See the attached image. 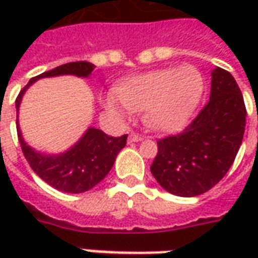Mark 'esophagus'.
Returning a JSON list of instances; mask_svg holds the SVG:
<instances>
[{"mask_svg":"<svg viewBox=\"0 0 258 258\" xmlns=\"http://www.w3.org/2000/svg\"><path fill=\"white\" fill-rule=\"evenodd\" d=\"M128 141L130 142H140V141H142V137L138 134H134V133H131V134L128 135Z\"/></svg>","mask_w":258,"mask_h":258,"instance_id":"1","label":"esophagus"}]
</instances>
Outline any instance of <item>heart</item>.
Segmentation results:
<instances>
[{
	"label": "heart",
	"instance_id": "heart-1",
	"mask_svg": "<svg viewBox=\"0 0 258 258\" xmlns=\"http://www.w3.org/2000/svg\"><path fill=\"white\" fill-rule=\"evenodd\" d=\"M205 91V79L192 66L168 68L130 77L106 98L107 113L124 120L145 109L153 128L177 133L189 123Z\"/></svg>",
	"mask_w": 258,
	"mask_h": 258
}]
</instances>
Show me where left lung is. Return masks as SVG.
Returning a JSON list of instances; mask_svg holds the SVG:
<instances>
[{
	"instance_id": "1",
	"label": "left lung",
	"mask_w": 258,
	"mask_h": 258,
	"mask_svg": "<svg viewBox=\"0 0 258 258\" xmlns=\"http://www.w3.org/2000/svg\"><path fill=\"white\" fill-rule=\"evenodd\" d=\"M244 127L242 92L232 74L216 68L209 102L182 133L157 141L151 173L170 194L182 198L205 194L232 166Z\"/></svg>"
}]
</instances>
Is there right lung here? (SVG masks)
<instances>
[{"mask_svg": "<svg viewBox=\"0 0 258 258\" xmlns=\"http://www.w3.org/2000/svg\"><path fill=\"white\" fill-rule=\"evenodd\" d=\"M94 64L90 62H70L58 68L48 70L29 81L16 98V113H19V106L26 90L37 80L44 77H56L72 74L77 77H88ZM18 138L26 160L29 162L33 171L44 179L52 188L66 194H83L90 190L96 184L105 178L114 164L118 152L125 146L127 135L118 138L106 135L103 131L90 127L84 135L74 144L70 149L59 155H47L34 151L27 145L20 133L19 121L16 120Z\"/></svg>", "mask_w": 258, "mask_h": 258, "instance_id": "obj_1", "label": "right lung"}]
</instances>
